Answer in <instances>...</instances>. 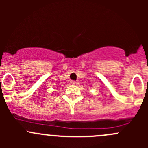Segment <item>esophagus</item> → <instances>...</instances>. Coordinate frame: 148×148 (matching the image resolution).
<instances>
[{
    "label": "esophagus",
    "mask_w": 148,
    "mask_h": 148,
    "mask_svg": "<svg viewBox=\"0 0 148 148\" xmlns=\"http://www.w3.org/2000/svg\"><path fill=\"white\" fill-rule=\"evenodd\" d=\"M76 83H77V82H76L75 81H71V84H75Z\"/></svg>",
    "instance_id": "1"
}]
</instances>
